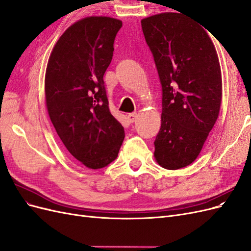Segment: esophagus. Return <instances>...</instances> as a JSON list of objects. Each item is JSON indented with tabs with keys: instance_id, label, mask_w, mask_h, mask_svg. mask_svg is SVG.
<instances>
[{
	"instance_id": "esophagus-1",
	"label": "esophagus",
	"mask_w": 251,
	"mask_h": 251,
	"mask_svg": "<svg viewBox=\"0 0 251 251\" xmlns=\"http://www.w3.org/2000/svg\"><path fill=\"white\" fill-rule=\"evenodd\" d=\"M136 119H137V114H136V113H131V114H128V115H127V120L130 121L131 124L135 123Z\"/></svg>"
}]
</instances>
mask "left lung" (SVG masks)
Wrapping results in <instances>:
<instances>
[{
	"label": "left lung",
	"instance_id": "left-lung-1",
	"mask_svg": "<svg viewBox=\"0 0 251 251\" xmlns=\"http://www.w3.org/2000/svg\"><path fill=\"white\" fill-rule=\"evenodd\" d=\"M162 88L161 127L155 158L166 170L196 160L214 127L222 100L221 68L207 32L181 13L141 21Z\"/></svg>",
	"mask_w": 251,
	"mask_h": 251
}]
</instances>
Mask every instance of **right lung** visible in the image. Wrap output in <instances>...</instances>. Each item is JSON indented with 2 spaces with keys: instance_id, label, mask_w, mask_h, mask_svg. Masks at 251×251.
Listing matches in <instances>:
<instances>
[{
  "instance_id": "add662e5",
  "label": "right lung",
  "mask_w": 251,
  "mask_h": 251,
  "mask_svg": "<svg viewBox=\"0 0 251 251\" xmlns=\"http://www.w3.org/2000/svg\"><path fill=\"white\" fill-rule=\"evenodd\" d=\"M123 23L107 17L82 19L53 48L45 77L50 119L69 153L98 170L118 156L125 128L109 110L103 75Z\"/></svg>"
}]
</instances>
